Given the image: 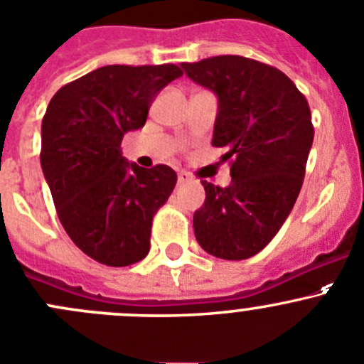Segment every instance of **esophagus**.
<instances>
[{"instance_id": "1", "label": "esophagus", "mask_w": 364, "mask_h": 364, "mask_svg": "<svg viewBox=\"0 0 364 364\" xmlns=\"http://www.w3.org/2000/svg\"><path fill=\"white\" fill-rule=\"evenodd\" d=\"M192 179V174H188V172H178V183L181 185V183H186Z\"/></svg>"}]
</instances>
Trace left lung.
I'll use <instances>...</instances> for the list:
<instances>
[{"label":"left lung","mask_w":364,"mask_h":364,"mask_svg":"<svg viewBox=\"0 0 364 364\" xmlns=\"http://www.w3.org/2000/svg\"><path fill=\"white\" fill-rule=\"evenodd\" d=\"M181 65L218 96L211 146L231 160L228 188L203 181L193 232L211 256L247 259L277 235L302 188L315 135L308 100L283 70L245 56Z\"/></svg>","instance_id":"8db88e82"}]
</instances>
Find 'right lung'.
Segmentation results:
<instances>
[{
	"mask_svg": "<svg viewBox=\"0 0 364 364\" xmlns=\"http://www.w3.org/2000/svg\"><path fill=\"white\" fill-rule=\"evenodd\" d=\"M183 74L174 63L105 65L63 85L42 119L41 165L56 215L77 249L108 267L144 259L156 211L178 176L129 165L126 132L146 124L154 96Z\"/></svg>",
	"mask_w": 364,
	"mask_h": 364,
	"instance_id": "right-lung-1",
	"label": "right lung"
}]
</instances>
